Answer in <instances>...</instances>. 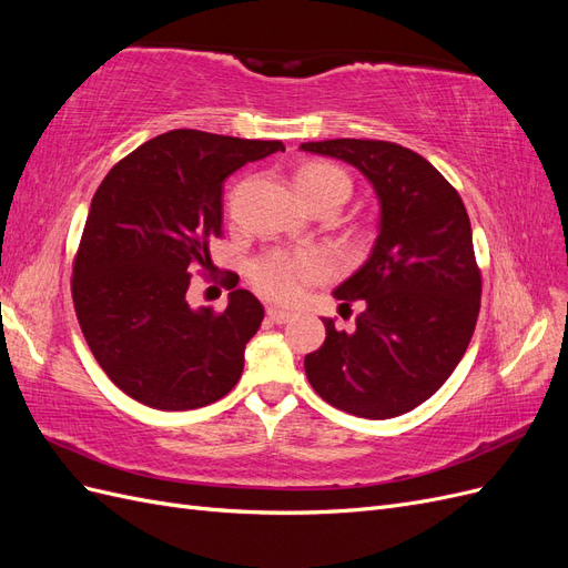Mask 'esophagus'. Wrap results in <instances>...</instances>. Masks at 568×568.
Instances as JSON below:
<instances>
[{
	"label": "esophagus",
	"mask_w": 568,
	"mask_h": 568,
	"mask_svg": "<svg viewBox=\"0 0 568 568\" xmlns=\"http://www.w3.org/2000/svg\"><path fill=\"white\" fill-rule=\"evenodd\" d=\"M267 317H270L274 324H286L288 320H294V313H288V311H282V307L270 305V307H267Z\"/></svg>",
	"instance_id": "34e87169"
}]
</instances>
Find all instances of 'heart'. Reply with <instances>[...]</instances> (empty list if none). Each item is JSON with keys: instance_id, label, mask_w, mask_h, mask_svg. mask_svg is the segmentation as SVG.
<instances>
[{"instance_id": "obj_1", "label": "heart", "mask_w": 568, "mask_h": 568, "mask_svg": "<svg viewBox=\"0 0 568 568\" xmlns=\"http://www.w3.org/2000/svg\"><path fill=\"white\" fill-rule=\"evenodd\" d=\"M298 194L317 209V205H343L353 194V178L336 163L311 161L296 173ZM329 272V263L317 251L282 253L274 251L253 261L248 277L257 294L270 301L291 303L301 296L305 284L322 280Z\"/></svg>"}]
</instances>
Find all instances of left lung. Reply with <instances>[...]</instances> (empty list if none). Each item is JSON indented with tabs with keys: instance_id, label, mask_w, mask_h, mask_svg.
Masks as SVG:
<instances>
[{
	"instance_id": "left-lung-1",
	"label": "left lung",
	"mask_w": 568,
	"mask_h": 568,
	"mask_svg": "<svg viewBox=\"0 0 568 568\" xmlns=\"http://www.w3.org/2000/svg\"><path fill=\"white\" fill-rule=\"evenodd\" d=\"M303 151L355 165L382 203L372 255L334 296L365 303L355 332L322 320L326 338L305 355L322 400L365 419L415 409L448 382L476 329L480 270L457 189L419 153L379 140L305 142Z\"/></svg>"
}]
</instances>
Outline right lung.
<instances>
[{
  "mask_svg": "<svg viewBox=\"0 0 568 568\" xmlns=\"http://www.w3.org/2000/svg\"><path fill=\"white\" fill-rule=\"evenodd\" d=\"M282 142L201 130L153 136L99 184L73 261V305L84 341L109 379L136 403L180 412L227 395L244 348L263 322L251 291L222 313L192 311V267L222 236V182ZM236 286V284H234Z\"/></svg>",
  "mask_w": 568,
  "mask_h": 568,
  "instance_id": "obj_1",
  "label": "right lung"
}]
</instances>
